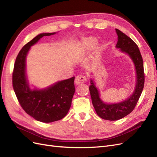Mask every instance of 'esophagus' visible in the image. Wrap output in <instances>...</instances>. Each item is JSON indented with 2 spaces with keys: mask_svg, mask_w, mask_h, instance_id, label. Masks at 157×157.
<instances>
[{
  "mask_svg": "<svg viewBox=\"0 0 157 157\" xmlns=\"http://www.w3.org/2000/svg\"><path fill=\"white\" fill-rule=\"evenodd\" d=\"M86 78L84 77L83 75H77V77L75 78V83L76 85H78L80 84H82L86 82Z\"/></svg>",
  "mask_w": 157,
  "mask_h": 157,
  "instance_id": "esophagus-1",
  "label": "esophagus"
}]
</instances>
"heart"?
<instances>
[{
    "label": "heart",
    "instance_id": "obj_1",
    "mask_svg": "<svg viewBox=\"0 0 157 157\" xmlns=\"http://www.w3.org/2000/svg\"><path fill=\"white\" fill-rule=\"evenodd\" d=\"M94 41V40H92V39H90V40H88V42H86V43L84 44V48H90V47L92 46V43H93Z\"/></svg>",
    "mask_w": 157,
    "mask_h": 157
}]
</instances>
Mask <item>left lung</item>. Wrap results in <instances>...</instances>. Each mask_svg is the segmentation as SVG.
<instances>
[{"instance_id": "obj_1", "label": "left lung", "mask_w": 157, "mask_h": 157, "mask_svg": "<svg viewBox=\"0 0 157 157\" xmlns=\"http://www.w3.org/2000/svg\"><path fill=\"white\" fill-rule=\"evenodd\" d=\"M118 35V42L116 47L130 56L135 64L137 82L134 92L126 100L116 103L107 104L103 103L99 98V94L94 83L91 80L89 87L93 106L98 115L105 120L117 121L124 118L130 114L136 107L143 91L145 82L144 61L138 46L129 36L120 30L116 29Z\"/></svg>"}]
</instances>
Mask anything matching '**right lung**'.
<instances>
[{
  "label": "right lung",
  "instance_id": "1",
  "mask_svg": "<svg viewBox=\"0 0 157 157\" xmlns=\"http://www.w3.org/2000/svg\"><path fill=\"white\" fill-rule=\"evenodd\" d=\"M55 33H42L23 46L16 57L12 73L13 88L21 107L28 115L42 122L62 119L69 110L75 91V77L42 90H31L27 82L25 58L30 47L44 36Z\"/></svg>",
  "mask_w": 157,
  "mask_h": 157
}]
</instances>
